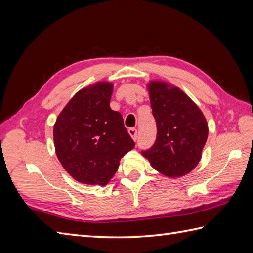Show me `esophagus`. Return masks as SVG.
<instances>
[{
	"label": "esophagus",
	"instance_id": "esophagus-1",
	"mask_svg": "<svg viewBox=\"0 0 253 253\" xmlns=\"http://www.w3.org/2000/svg\"><path fill=\"white\" fill-rule=\"evenodd\" d=\"M128 132H129V135L131 136L133 140H137V129L136 128H133V127L129 128V129H128Z\"/></svg>",
	"mask_w": 253,
	"mask_h": 253
}]
</instances>
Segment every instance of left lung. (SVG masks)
Wrapping results in <instances>:
<instances>
[{"label":"left lung","mask_w":253,"mask_h":253,"mask_svg":"<svg viewBox=\"0 0 253 253\" xmlns=\"http://www.w3.org/2000/svg\"><path fill=\"white\" fill-rule=\"evenodd\" d=\"M148 89L158 132L153 146L141 153L163 175L184 176L201 159L209 132L206 118L180 89L162 82H152Z\"/></svg>","instance_id":"1"}]
</instances>
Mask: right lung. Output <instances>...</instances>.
Listing matches in <instances>:
<instances>
[{
    "mask_svg": "<svg viewBox=\"0 0 253 253\" xmlns=\"http://www.w3.org/2000/svg\"><path fill=\"white\" fill-rule=\"evenodd\" d=\"M112 92L113 84L102 82L82 89L55 122L56 155L79 182L105 186L120 160L135 147L122 114L110 107Z\"/></svg>",
    "mask_w": 253,
    "mask_h": 253,
    "instance_id": "right-lung-1",
    "label": "right lung"
}]
</instances>
